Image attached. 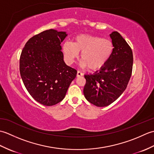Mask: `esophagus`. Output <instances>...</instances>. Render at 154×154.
<instances>
[{
  "mask_svg": "<svg viewBox=\"0 0 154 154\" xmlns=\"http://www.w3.org/2000/svg\"><path fill=\"white\" fill-rule=\"evenodd\" d=\"M83 74L81 73V71H77V77H81V76H83Z\"/></svg>",
  "mask_w": 154,
  "mask_h": 154,
  "instance_id": "esophagus-1",
  "label": "esophagus"
}]
</instances>
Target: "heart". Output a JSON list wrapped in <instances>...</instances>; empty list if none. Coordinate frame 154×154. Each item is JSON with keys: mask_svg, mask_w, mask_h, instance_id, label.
Instances as JSON below:
<instances>
[{"mask_svg": "<svg viewBox=\"0 0 154 154\" xmlns=\"http://www.w3.org/2000/svg\"><path fill=\"white\" fill-rule=\"evenodd\" d=\"M113 44L109 39L91 35H80L75 38L73 43L65 42L63 51L68 64L73 63L79 57L82 60V68L89 67L91 70H98L103 67L110 60L113 52Z\"/></svg>", "mask_w": 154, "mask_h": 154, "instance_id": "heart-1", "label": "heart"}]
</instances>
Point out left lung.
Returning <instances> with one entry per match:
<instances>
[{
  "label": "left lung",
  "instance_id": "obj_1",
  "mask_svg": "<svg viewBox=\"0 0 154 154\" xmlns=\"http://www.w3.org/2000/svg\"><path fill=\"white\" fill-rule=\"evenodd\" d=\"M110 37L114 47L110 60L99 71L85 75V97L99 107L109 105L123 93L132 71L133 54L129 45L118 32H112Z\"/></svg>",
  "mask_w": 154,
  "mask_h": 154
}]
</instances>
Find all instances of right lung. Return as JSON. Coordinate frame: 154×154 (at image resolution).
Returning a JSON list of instances; mask_svg holds the SVG:
<instances>
[{"mask_svg":"<svg viewBox=\"0 0 154 154\" xmlns=\"http://www.w3.org/2000/svg\"><path fill=\"white\" fill-rule=\"evenodd\" d=\"M66 32L50 29L34 35L23 49L20 72L28 93L43 105L53 106L64 99L77 71L63 60L61 43Z\"/></svg>","mask_w":154,"mask_h":154,"instance_id":"add662e5","label":"right lung"}]
</instances>
